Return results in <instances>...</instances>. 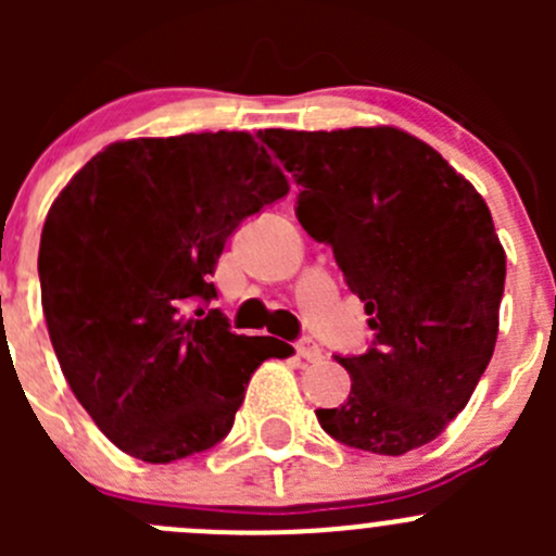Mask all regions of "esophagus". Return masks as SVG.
<instances>
[{"label":"esophagus","mask_w":556,"mask_h":556,"mask_svg":"<svg viewBox=\"0 0 556 556\" xmlns=\"http://www.w3.org/2000/svg\"><path fill=\"white\" fill-rule=\"evenodd\" d=\"M295 352H299V357H304V361H319L323 357V350H319L317 344H314L312 339H301L295 341Z\"/></svg>","instance_id":"34e87169"}]
</instances>
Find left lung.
Returning <instances> with one entry per match:
<instances>
[{
  "label": "left lung",
  "instance_id": "obj_1",
  "mask_svg": "<svg viewBox=\"0 0 556 556\" xmlns=\"http://www.w3.org/2000/svg\"><path fill=\"white\" fill-rule=\"evenodd\" d=\"M299 185L295 217L333 250L374 341L336 355L352 390L317 408L355 450L406 454L465 408L497 341L506 252L473 185L392 126L257 134Z\"/></svg>",
  "mask_w": 556,
  "mask_h": 556
}]
</instances>
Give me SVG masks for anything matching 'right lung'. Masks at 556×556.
<instances>
[{
  "instance_id": "1",
  "label": "right lung",
  "mask_w": 556,
  "mask_h": 556,
  "mask_svg": "<svg viewBox=\"0 0 556 556\" xmlns=\"http://www.w3.org/2000/svg\"><path fill=\"white\" fill-rule=\"evenodd\" d=\"M288 190L250 134L217 131L110 144L53 201L39 239L45 323L72 392L117 450L144 463L210 450L252 371L290 355L206 309L228 237Z\"/></svg>"
}]
</instances>
